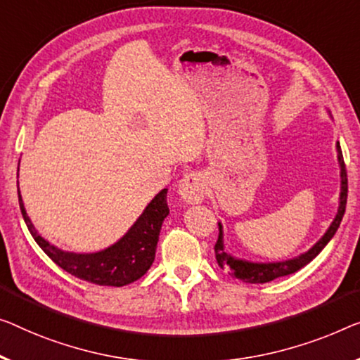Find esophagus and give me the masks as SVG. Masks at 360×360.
Instances as JSON below:
<instances>
[{
  "instance_id": "34e87169",
  "label": "esophagus",
  "mask_w": 360,
  "mask_h": 360,
  "mask_svg": "<svg viewBox=\"0 0 360 360\" xmlns=\"http://www.w3.org/2000/svg\"><path fill=\"white\" fill-rule=\"evenodd\" d=\"M178 194L182 202L198 203L207 195V184L200 174L189 173L179 181Z\"/></svg>"
}]
</instances>
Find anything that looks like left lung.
I'll use <instances>...</instances> for the list:
<instances>
[{"mask_svg":"<svg viewBox=\"0 0 360 360\" xmlns=\"http://www.w3.org/2000/svg\"><path fill=\"white\" fill-rule=\"evenodd\" d=\"M330 117L331 112L326 110ZM336 153H338V165H340V200H338V212L335 214L333 221L330 223L328 229H326L325 234L315 243L309 250L302 252L292 259L286 260H278V262H254V260H245L240 259V257L233 255L231 252H228L226 244H224V231L221 221L218 223L219 226V236L217 244H214V257H217V262L219 268L223 270H228V273L238 280L244 283H268L273 281L275 278L291 275V273L300 270V268L305 266L310 260H314L317 257L326 244L333 239L336 234L338 228H340V223L342 217H345L346 212V200H347V174H346V166L345 160H342V152L340 147V142H336Z\"/></svg>","mask_w":360,"mask_h":360,"instance_id":"obj_1","label":"left lung"}]
</instances>
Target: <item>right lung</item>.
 I'll return each instance as SVG.
<instances>
[{
  "instance_id": "add662e5",
  "label": "right lung",
  "mask_w": 360,
  "mask_h": 360,
  "mask_svg": "<svg viewBox=\"0 0 360 360\" xmlns=\"http://www.w3.org/2000/svg\"><path fill=\"white\" fill-rule=\"evenodd\" d=\"M18 192L20 213L32 238L58 266L71 273L72 276L100 284V286H126L146 275L148 268L152 266L162 224L169 213L168 203H166L168 189H162L150 200L141 217L115 244L96 252L63 250L46 240L37 231L30 217L27 214L20 191Z\"/></svg>"
}]
</instances>
